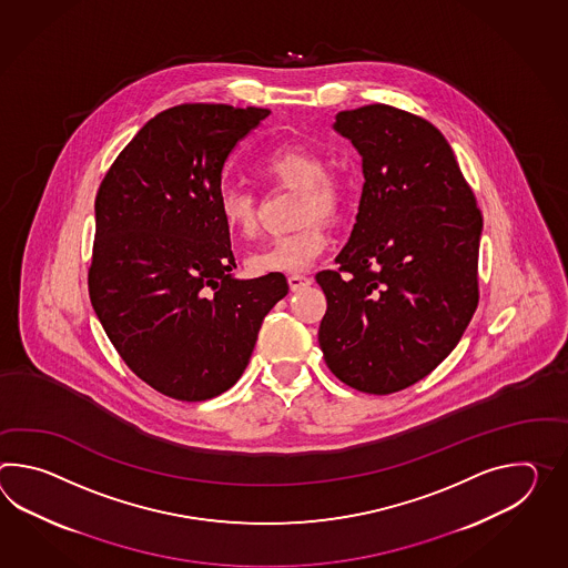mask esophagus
<instances>
[{"label": "esophagus", "mask_w": 568, "mask_h": 568, "mask_svg": "<svg viewBox=\"0 0 568 568\" xmlns=\"http://www.w3.org/2000/svg\"><path fill=\"white\" fill-rule=\"evenodd\" d=\"M287 281H290L291 291L303 290V287H307L312 283V278L305 277V275H290Z\"/></svg>", "instance_id": "esophagus-1"}]
</instances>
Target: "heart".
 Returning <instances> with one entry per match:
<instances>
[{
	"mask_svg": "<svg viewBox=\"0 0 568 568\" xmlns=\"http://www.w3.org/2000/svg\"><path fill=\"white\" fill-rule=\"evenodd\" d=\"M258 173L271 185L300 191L295 202V226L300 227L251 254L248 268L254 275L302 273L328 246V232L321 220L336 224L348 212L351 181L341 171L328 169V159L303 142H287L263 154ZM217 215L227 234L253 239L258 230L256 195L227 185L217 193Z\"/></svg>",
	"mask_w": 568,
	"mask_h": 568,
	"instance_id": "1",
	"label": "heart"
}]
</instances>
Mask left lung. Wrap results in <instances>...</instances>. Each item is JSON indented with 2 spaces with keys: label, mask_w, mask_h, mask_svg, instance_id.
<instances>
[{
  "label": "left lung",
  "mask_w": 568,
  "mask_h": 568,
  "mask_svg": "<svg viewBox=\"0 0 568 568\" xmlns=\"http://www.w3.org/2000/svg\"><path fill=\"white\" fill-rule=\"evenodd\" d=\"M363 156L365 185L326 295L317 341L356 392L389 395L440 365L479 303L483 217L450 144L428 120L387 103L336 115Z\"/></svg>",
  "instance_id": "left-lung-1"
}]
</instances>
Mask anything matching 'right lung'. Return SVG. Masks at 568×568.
Instances as JSON below:
<instances>
[{
	"instance_id": "1",
	"label": "right lung",
	"mask_w": 568,
	"mask_h": 568,
	"mask_svg": "<svg viewBox=\"0 0 568 568\" xmlns=\"http://www.w3.org/2000/svg\"><path fill=\"white\" fill-rule=\"evenodd\" d=\"M271 110L181 103L149 120L103 176L89 265L91 305L128 368L179 402L227 392L281 273L240 281L217 215L222 169Z\"/></svg>"
}]
</instances>
